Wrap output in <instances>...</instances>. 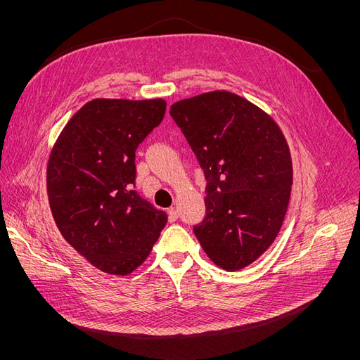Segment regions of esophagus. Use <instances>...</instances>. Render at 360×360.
Wrapping results in <instances>:
<instances>
[{
  "label": "esophagus",
  "mask_w": 360,
  "mask_h": 360,
  "mask_svg": "<svg viewBox=\"0 0 360 360\" xmlns=\"http://www.w3.org/2000/svg\"><path fill=\"white\" fill-rule=\"evenodd\" d=\"M177 217H179V212H177L176 209H172V207H171V209L168 210V221H169V222H176Z\"/></svg>",
  "instance_id": "obj_1"
}]
</instances>
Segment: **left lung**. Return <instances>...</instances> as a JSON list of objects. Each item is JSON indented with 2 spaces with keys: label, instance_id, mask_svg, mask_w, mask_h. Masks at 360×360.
Here are the masks:
<instances>
[{
  "label": "left lung",
  "instance_id": "obj_1",
  "mask_svg": "<svg viewBox=\"0 0 360 360\" xmlns=\"http://www.w3.org/2000/svg\"><path fill=\"white\" fill-rule=\"evenodd\" d=\"M204 176L205 217L193 233L216 266L240 270L274 243L287 213L292 165L275 120L216 90L171 106Z\"/></svg>",
  "mask_w": 360,
  "mask_h": 360
}]
</instances>
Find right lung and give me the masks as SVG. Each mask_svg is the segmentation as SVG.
<instances>
[{
	"instance_id": "right-lung-1",
	"label": "right lung",
	"mask_w": 360,
	"mask_h": 360,
	"mask_svg": "<svg viewBox=\"0 0 360 360\" xmlns=\"http://www.w3.org/2000/svg\"><path fill=\"white\" fill-rule=\"evenodd\" d=\"M165 110L163 99H94L69 120L51 151L53 219L66 242L105 274H132L168 221L132 189L135 151Z\"/></svg>"
}]
</instances>
